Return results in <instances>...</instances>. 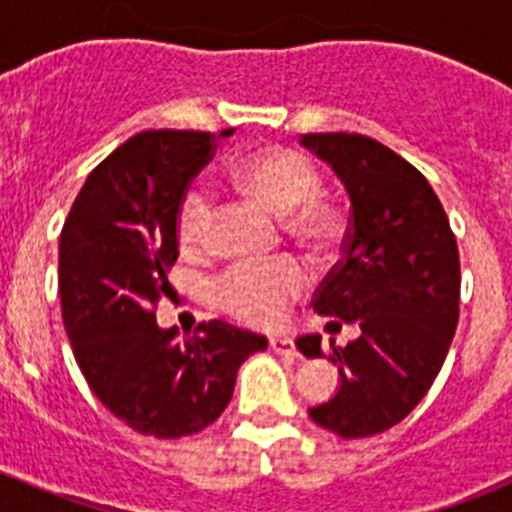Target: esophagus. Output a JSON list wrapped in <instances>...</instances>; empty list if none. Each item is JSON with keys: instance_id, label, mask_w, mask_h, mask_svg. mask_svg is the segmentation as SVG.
I'll use <instances>...</instances> for the list:
<instances>
[{"instance_id": "obj_1", "label": "esophagus", "mask_w": 512, "mask_h": 512, "mask_svg": "<svg viewBox=\"0 0 512 512\" xmlns=\"http://www.w3.org/2000/svg\"><path fill=\"white\" fill-rule=\"evenodd\" d=\"M269 348L271 351H277V354H287V356H297L295 341L287 336H271L269 338Z\"/></svg>"}]
</instances>
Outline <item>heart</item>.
I'll use <instances>...</instances> for the list:
<instances>
[{
    "label": "heart",
    "mask_w": 512,
    "mask_h": 512,
    "mask_svg": "<svg viewBox=\"0 0 512 512\" xmlns=\"http://www.w3.org/2000/svg\"><path fill=\"white\" fill-rule=\"evenodd\" d=\"M230 179L246 197L284 215L287 233L312 251H325L341 235V215L320 200V174L305 153L284 146H261L243 153L230 166ZM215 225V205L202 189L184 194L176 233L187 251H202ZM307 274L300 261L233 266L215 282L217 305L248 325H277L289 302L300 295Z\"/></svg>",
    "instance_id": "obj_1"
}]
</instances>
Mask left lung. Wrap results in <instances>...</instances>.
Segmentation results:
<instances>
[{
	"instance_id": "obj_1",
	"label": "left lung",
	"mask_w": 512,
	"mask_h": 512,
	"mask_svg": "<svg viewBox=\"0 0 512 512\" xmlns=\"http://www.w3.org/2000/svg\"><path fill=\"white\" fill-rule=\"evenodd\" d=\"M307 151L336 171L351 200L343 259L315 292L320 315L356 323L361 336L336 348L341 387L310 418L341 438H366L408 418L431 390L459 323V248L428 179L379 140L310 133ZM323 356L320 336L297 338Z\"/></svg>"
}]
</instances>
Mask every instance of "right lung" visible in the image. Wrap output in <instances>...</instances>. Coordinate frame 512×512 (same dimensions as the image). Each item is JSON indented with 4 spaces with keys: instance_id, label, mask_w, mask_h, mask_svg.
<instances>
[{
    "instance_id": "obj_1",
    "label": "right lung",
    "mask_w": 512,
    "mask_h": 512,
    "mask_svg": "<svg viewBox=\"0 0 512 512\" xmlns=\"http://www.w3.org/2000/svg\"><path fill=\"white\" fill-rule=\"evenodd\" d=\"M217 138L133 135L87 176L61 230L58 292L79 369L104 408L143 436L182 438L215 423L243 361L269 343L223 320L182 343L156 325L179 256V207Z\"/></svg>"
}]
</instances>
